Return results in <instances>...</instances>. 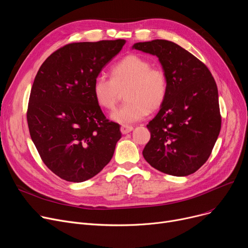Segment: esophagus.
Segmentation results:
<instances>
[{
	"label": "esophagus",
	"instance_id": "34e87169",
	"mask_svg": "<svg viewBox=\"0 0 248 248\" xmlns=\"http://www.w3.org/2000/svg\"><path fill=\"white\" fill-rule=\"evenodd\" d=\"M133 129H134V126H132V125H122L121 126V132L123 135L131 133Z\"/></svg>",
	"mask_w": 248,
	"mask_h": 248
}]
</instances>
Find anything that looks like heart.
I'll list each match as a JSON object with an SVG mask.
<instances>
[{"label":"heart","mask_w":248,"mask_h":248,"mask_svg":"<svg viewBox=\"0 0 248 248\" xmlns=\"http://www.w3.org/2000/svg\"><path fill=\"white\" fill-rule=\"evenodd\" d=\"M110 78L98 75L93 83V96L98 106L114 108L121 91L124 88V106L110 114V119L121 124L141 121L151 110L159 108L168 93L165 71L152 67V63L137 54H129L112 65Z\"/></svg>","instance_id":"1"}]
</instances>
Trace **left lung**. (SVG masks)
I'll list each match as a JSON object with an SVG mask.
<instances>
[{
	"label": "left lung",
	"instance_id": "obj_1",
	"mask_svg": "<svg viewBox=\"0 0 248 248\" xmlns=\"http://www.w3.org/2000/svg\"><path fill=\"white\" fill-rule=\"evenodd\" d=\"M133 49L157 56L168 79L166 98L147 125L151 139L142 155L165 174H193L209 158L220 133L214 78L204 63L174 42L157 39Z\"/></svg>",
	"mask_w": 248,
	"mask_h": 248
}]
</instances>
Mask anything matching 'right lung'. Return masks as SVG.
<instances>
[{
  "label": "right lung",
  "instance_id": "add662e5",
  "mask_svg": "<svg viewBox=\"0 0 248 248\" xmlns=\"http://www.w3.org/2000/svg\"><path fill=\"white\" fill-rule=\"evenodd\" d=\"M124 44L117 39L65 45L37 72L27 111L29 132L44 164L63 180L84 182L112 158L121 125L104 116L93 83Z\"/></svg>",
  "mask_w": 248,
  "mask_h": 248
}]
</instances>
